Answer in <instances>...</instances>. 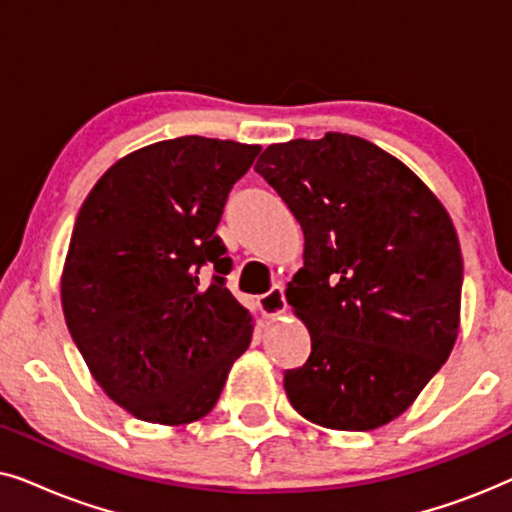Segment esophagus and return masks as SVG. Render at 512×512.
Wrapping results in <instances>:
<instances>
[{"label":"esophagus","instance_id":"obj_1","mask_svg":"<svg viewBox=\"0 0 512 512\" xmlns=\"http://www.w3.org/2000/svg\"><path fill=\"white\" fill-rule=\"evenodd\" d=\"M258 307H261L265 317H277V314H282L286 310V298H284L282 286L275 284L268 293L258 296Z\"/></svg>","mask_w":512,"mask_h":512}]
</instances>
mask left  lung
Listing matches in <instances>:
<instances>
[{
	"instance_id": "8db88e82",
	"label": "left lung",
	"mask_w": 512,
	"mask_h": 512,
	"mask_svg": "<svg viewBox=\"0 0 512 512\" xmlns=\"http://www.w3.org/2000/svg\"><path fill=\"white\" fill-rule=\"evenodd\" d=\"M256 172L305 235L286 300L312 352L284 370L286 396L326 429L391 422L457 340L464 261L450 214L401 160L342 132L272 144Z\"/></svg>"
}]
</instances>
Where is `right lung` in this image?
<instances>
[{
	"label": "right lung",
	"instance_id": "right-lung-1",
	"mask_svg": "<svg viewBox=\"0 0 512 512\" xmlns=\"http://www.w3.org/2000/svg\"><path fill=\"white\" fill-rule=\"evenodd\" d=\"M258 151L198 135L144 146L102 174L76 216L67 328L97 384L137 419L205 417L249 347L251 314L226 289L233 258L216 226Z\"/></svg>",
	"mask_w": 512,
	"mask_h": 512
}]
</instances>
